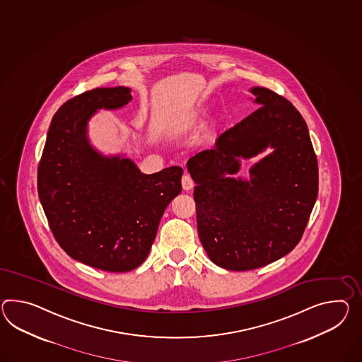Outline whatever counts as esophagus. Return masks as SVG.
Instances as JSON below:
<instances>
[{"instance_id":"34e87169","label":"esophagus","mask_w":362,"mask_h":362,"mask_svg":"<svg viewBox=\"0 0 362 362\" xmlns=\"http://www.w3.org/2000/svg\"><path fill=\"white\" fill-rule=\"evenodd\" d=\"M182 187L185 191H191L194 188V180L188 174H185L182 177Z\"/></svg>"}]
</instances>
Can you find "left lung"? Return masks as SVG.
Wrapping results in <instances>:
<instances>
[{"label":"left lung","mask_w":362,"mask_h":362,"mask_svg":"<svg viewBox=\"0 0 362 362\" xmlns=\"http://www.w3.org/2000/svg\"><path fill=\"white\" fill-rule=\"evenodd\" d=\"M259 108L188 159L199 238L214 264L250 271L298 245L317 202V160L303 117L289 100L252 88ZM272 153L235 178L240 158Z\"/></svg>","instance_id":"8db88e82"}]
</instances>
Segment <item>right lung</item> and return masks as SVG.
<instances>
[{"instance_id":"obj_1","label":"right lung","mask_w":362,"mask_h":362,"mask_svg":"<svg viewBox=\"0 0 362 362\" xmlns=\"http://www.w3.org/2000/svg\"><path fill=\"white\" fill-rule=\"evenodd\" d=\"M131 88H98L65 102L49 125L37 168V194L53 237L83 264L128 272L142 264L159 221L182 192L183 168L142 174L129 158L91 146L88 122L98 110L122 108Z\"/></svg>"}]
</instances>
